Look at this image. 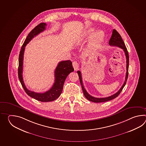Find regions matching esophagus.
Returning <instances> with one entry per match:
<instances>
[{"instance_id": "34e87169", "label": "esophagus", "mask_w": 146, "mask_h": 146, "mask_svg": "<svg viewBox=\"0 0 146 146\" xmlns=\"http://www.w3.org/2000/svg\"><path fill=\"white\" fill-rule=\"evenodd\" d=\"M72 66L74 68V70H77L78 68V66H79V64L77 61H74L72 62Z\"/></svg>"}]
</instances>
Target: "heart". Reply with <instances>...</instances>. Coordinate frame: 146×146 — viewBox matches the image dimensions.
Returning a JSON list of instances; mask_svg holds the SVG:
<instances>
[{"label":"heart","instance_id":"1","mask_svg":"<svg viewBox=\"0 0 146 146\" xmlns=\"http://www.w3.org/2000/svg\"><path fill=\"white\" fill-rule=\"evenodd\" d=\"M94 31H95V29L94 28H89L87 29L86 31L84 32L82 37L83 38L87 39L89 38L92 34H93ZM93 35L90 39V44H89L90 49H93L99 46L102 43L104 38V33L102 31H98Z\"/></svg>","mask_w":146,"mask_h":146}]
</instances>
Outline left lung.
I'll use <instances>...</instances> for the list:
<instances>
[{"label":"left lung","mask_w":146,"mask_h":146,"mask_svg":"<svg viewBox=\"0 0 146 146\" xmlns=\"http://www.w3.org/2000/svg\"><path fill=\"white\" fill-rule=\"evenodd\" d=\"M109 45L110 46H117L121 48L122 50H123L126 56V77H125V80L124 81V83L122 87L121 88V89L118 90L116 93L113 94L112 96L106 97V98H95L93 96H90L89 93H88L87 91L84 89V86H83V83H82V77H81V74L80 71H78L77 73L78 74V76L79 77V80L80 82L81 86L82 87V89L84 92V96L87 98V99L89 100L90 101L93 102L95 103H101L104 102L106 101H109L111 100L115 99V98L117 97L118 95L121 92V91L123 90V89L124 88V86H125V84H126V81H127V78H128V67H129V55L127 51V48L126 47V46L125 45L124 41L123 40V39L121 38V36L120 35V34H119L118 32L116 31L115 29H114L113 30L112 32V36L110 38V40H109Z\"/></svg>","instance_id":"obj_1"}]
</instances>
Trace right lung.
<instances>
[{
	"label": "right lung",
	"mask_w": 146,
	"mask_h": 146,
	"mask_svg": "<svg viewBox=\"0 0 146 146\" xmlns=\"http://www.w3.org/2000/svg\"><path fill=\"white\" fill-rule=\"evenodd\" d=\"M46 24L40 23L29 33L27 37L23 44L20 52L19 57V67H18V77L25 92L29 96L40 102H50L57 99L62 92L63 86L66 79L70 72L74 71L72 62L70 60L62 61L58 63L55 70V82L53 86L44 93H36L34 91L28 90L26 88L23 80V60L25 47L27 44L37 35L45 30Z\"/></svg>",
	"instance_id": "obj_1"
}]
</instances>
